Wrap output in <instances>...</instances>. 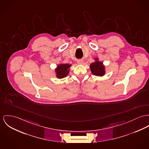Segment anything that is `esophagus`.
Masks as SVG:
<instances>
[{
    "instance_id": "esophagus-1",
    "label": "esophagus",
    "mask_w": 149,
    "mask_h": 149,
    "mask_svg": "<svg viewBox=\"0 0 149 149\" xmlns=\"http://www.w3.org/2000/svg\"><path fill=\"white\" fill-rule=\"evenodd\" d=\"M77 63L79 65H81L83 63V60H78L77 61Z\"/></svg>"
}]
</instances>
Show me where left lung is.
Segmentation results:
<instances>
[{"label": "left lung", "instance_id": "1", "mask_svg": "<svg viewBox=\"0 0 149 149\" xmlns=\"http://www.w3.org/2000/svg\"><path fill=\"white\" fill-rule=\"evenodd\" d=\"M90 68L92 73L96 76H103L105 74L104 66H103V63L99 61H96L93 63H92L90 65Z\"/></svg>", "mask_w": 149, "mask_h": 149}]
</instances>
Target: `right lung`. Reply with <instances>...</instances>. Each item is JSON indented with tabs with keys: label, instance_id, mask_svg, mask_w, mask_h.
I'll return each instance as SVG.
<instances>
[{
	"label": "right lung",
	"instance_id": "add662e5",
	"mask_svg": "<svg viewBox=\"0 0 149 149\" xmlns=\"http://www.w3.org/2000/svg\"><path fill=\"white\" fill-rule=\"evenodd\" d=\"M71 65L66 64H61L58 65L56 69L57 76L58 78H63L66 77L69 72V68Z\"/></svg>",
	"mask_w": 149,
	"mask_h": 149
}]
</instances>
